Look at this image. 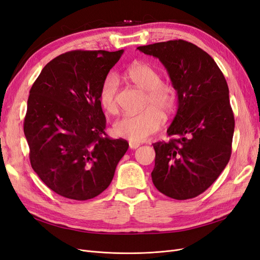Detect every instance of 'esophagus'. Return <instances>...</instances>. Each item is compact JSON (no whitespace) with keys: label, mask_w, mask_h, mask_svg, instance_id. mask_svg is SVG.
Returning a JSON list of instances; mask_svg holds the SVG:
<instances>
[{"label":"esophagus","mask_w":260,"mask_h":260,"mask_svg":"<svg viewBox=\"0 0 260 260\" xmlns=\"http://www.w3.org/2000/svg\"><path fill=\"white\" fill-rule=\"evenodd\" d=\"M140 146V143H138V142H129V147L131 148V149H136V148H138Z\"/></svg>","instance_id":"1"}]
</instances>
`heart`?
Returning <instances> with one entry per match:
<instances>
[{"label":"heart","instance_id":"1","mask_svg":"<svg viewBox=\"0 0 260 260\" xmlns=\"http://www.w3.org/2000/svg\"><path fill=\"white\" fill-rule=\"evenodd\" d=\"M128 79L139 89L146 92L145 106L137 115H125L114 123V133L130 142H142L158 131L164 122L162 113L169 114L177 103V91L169 83L161 82L159 73L152 66L136 61L125 72ZM118 80L114 75L107 76L99 90V103L106 113L117 111Z\"/></svg>","mask_w":260,"mask_h":260}]
</instances>
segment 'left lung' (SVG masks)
<instances>
[{
	"label": "left lung",
	"instance_id": "8db88e82",
	"mask_svg": "<svg viewBox=\"0 0 260 260\" xmlns=\"http://www.w3.org/2000/svg\"><path fill=\"white\" fill-rule=\"evenodd\" d=\"M138 50L160 60L178 96L167 130L175 139L153 144V183L168 198L193 199L215 182L231 156L234 116L225 78L210 55L191 42L171 40Z\"/></svg>",
	"mask_w": 260,
	"mask_h": 260
}]
</instances>
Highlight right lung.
I'll return each instance as SVG.
<instances>
[{
  "instance_id": "add662e5",
  "label": "right lung",
  "mask_w": 260,
  "mask_h": 260,
  "mask_svg": "<svg viewBox=\"0 0 260 260\" xmlns=\"http://www.w3.org/2000/svg\"><path fill=\"white\" fill-rule=\"evenodd\" d=\"M123 50L72 51L46 64L31 86L23 132L31 167L66 199L86 201L111 184L129 144L104 137L99 90Z\"/></svg>"
}]
</instances>
